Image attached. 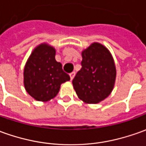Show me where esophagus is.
<instances>
[{
  "label": "esophagus",
  "instance_id": "34e87169",
  "mask_svg": "<svg viewBox=\"0 0 146 146\" xmlns=\"http://www.w3.org/2000/svg\"><path fill=\"white\" fill-rule=\"evenodd\" d=\"M74 76H75V72H72V73H69V77H70V79H71V80H73Z\"/></svg>",
  "mask_w": 146,
  "mask_h": 146
}]
</instances>
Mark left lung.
Returning <instances> with one entry per match:
<instances>
[{"label":"left lung","mask_w":146,"mask_h":146,"mask_svg":"<svg viewBox=\"0 0 146 146\" xmlns=\"http://www.w3.org/2000/svg\"><path fill=\"white\" fill-rule=\"evenodd\" d=\"M81 69L73 80L78 98L88 104H97L111 94L116 80V67L110 52L94 42L81 52Z\"/></svg>","instance_id":"obj_1"}]
</instances>
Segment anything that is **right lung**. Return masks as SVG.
I'll list each match as a JSON object with an SVG mask.
<instances>
[{
    "label": "right lung",
    "mask_w": 146,
    "mask_h": 146,
    "mask_svg": "<svg viewBox=\"0 0 146 146\" xmlns=\"http://www.w3.org/2000/svg\"><path fill=\"white\" fill-rule=\"evenodd\" d=\"M56 50L46 43L36 46L24 69V86L32 98L48 102L56 97L60 85L70 80L55 59Z\"/></svg>",
    "instance_id": "1"
}]
</instances>
